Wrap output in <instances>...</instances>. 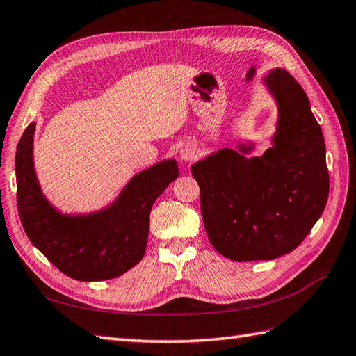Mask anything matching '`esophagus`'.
I'll return each instance as SVG.
<instances>
[{"mask_svg":"<svg viewBox=\"0 0 356 356\" xmlns=\"http://www.w3.org/2000/svg\"><path fill=\"white\" fill-rule=\"evenodd\" d=\"M197 154L198 152L194 145H185L180 152V159L185 162H193L197 159Z\"/></svg>","mask_w":356,"mask_h":356,"instance_id":"obj_1","label":"esophagus"}]
</instances>
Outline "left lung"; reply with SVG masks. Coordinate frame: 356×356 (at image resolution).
Masks as SVG:
<instances>
[{
  "mask_svg": "<svg viewBox=\"0 0 356 356\" xmlns=\"http://www.w3.org/2000/svg\"><path fill=\"white\" fill-rule=\"evenodd\" d=\"M277 104L271 147L253 143L206 156L191 167L200 186L206 234L226 258L267 261L293 252L325 211L326 147L303 88L285 70L264 77Z\"/></svg>",
  "mask_w": 356,
  "mask_h": 356,
  "instance_id": "obj_1",
  "label": "left lung"
}]
</instances>
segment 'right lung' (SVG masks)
<instances>
[{
    "mask_svg": "<svg viewBox=\"0 0 356 356\" xmlns=\"http://www.w3.org/2000/svg\"><path fill=\"white\" fill-rule=\"evenodd\" d=\"M36 122L16 148L18 212L31 244L63 275L83 282L118 277L143 259L153 203L179 176L175 159L138 172L106 208L62 213L47 200L33 162Z\"/></svg>",
    "mask_w": 356,
    "mask_h": 356,
    "instance_id": "right-lung-1",
    "label": "right lung"
}]
</instances>
